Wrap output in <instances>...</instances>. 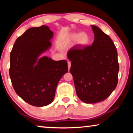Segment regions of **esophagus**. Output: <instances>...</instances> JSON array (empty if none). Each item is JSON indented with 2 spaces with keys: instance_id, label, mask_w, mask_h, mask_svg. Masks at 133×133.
<instances>
[{
  "instance_id": "obj_1",
  "label": "esophagus",
  "mask_w": 133,
  "mask_h": 133,
  "mask_svg": "<svg viewBox=\"0 0 133 133\" xmlns=\"http://www.w3.org/2000/svg\"><path fill=\"white\" fill-rule=\"evenodd\" d=\"M67 64H68V69H69V70H70V69L71 67V63L70 62H67Z\"/></svg>"
}]
</instances>
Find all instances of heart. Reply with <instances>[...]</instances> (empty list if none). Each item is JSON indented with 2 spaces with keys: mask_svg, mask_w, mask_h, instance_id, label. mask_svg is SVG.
<instances>
[{
  "mask_svg": "<svg viewBox=\"0 0 133 133\" xmlns=\"http://www.w3.org/2000/svg\"><path fill=\"white\" fill-rule=\"evenodd\" d=\"M90 38L89 35L85 32L80 33H71L69 34L67 37V42L69 43H73L75 42L76 45L80 47L87 46L90 43Z\"/></svg>",
  "mask_w": 133,
  "mask_h": 133,
  "instance_id": "obj_1",
  "label": "heart"
}]
</instances>
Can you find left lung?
<instances>
[{
	"label": "left lung",
	"mask_w": 133,
	"mask_h": 133,
	"mask_svg": "<svg viewBox=\"0 0 133 133\" xmlns=\"http://www.w3.org/2000/svg\"><path fill=\"white\" fill-rule=\"evenodd\" d=\"M91 28L94 34L91 46L76 45L67 53L77 95L90 104L102 102L111 94L117 85L119 71L113 42L97 26Z\"/></svg>",
	"instance_id": "1"
}]
</instances>
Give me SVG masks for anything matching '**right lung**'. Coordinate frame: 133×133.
I'll return each mask as SVG.
<instances>
[{"label": "right lung", "instance_id": "right-lung-1", "mask_svg": "<svg viewBox=\"0 0 133 133\" xmlns=\"http://www.w3.org/2000/svg\"><path fill=\"white\" fill-rule=\"evenodd\" d=\"M53 37L47 26L30 28L16 39L10 53L9 75L13 89L33 106L50 104L58 82L68 71L66 60L39 58L50 49Z\"/></svg>", "mask_w": 133, "mask_h": 133}]
</instances>
